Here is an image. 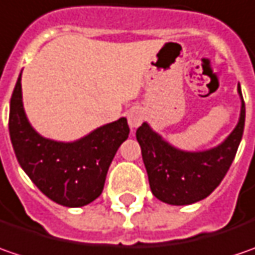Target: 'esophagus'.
I'll return each instance as SVG.
<instances>
[{
	"mask_svg": "<svg viewBox=\"0 0 255 255\" xmlns=\"http://www.w3.org/2000/svg\"><path fill=\"white\" fill-rule=\"evenodd\" d=\"M128 124L131 128H137L142 123V118H144V114L139 108H131L128 111Z\"/></svg>",
	"mask_w": 255,
	"mask_h": 255,
	"instance_id": "obj_1",
	"label": "esophagus"
}]
</instances>
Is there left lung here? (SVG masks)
Segmentation results:
<instances>
[{"label": "left lung", "instance_id": "1", "mask_svg": "<svg viewBox=\"0 0 255 255\" xmlns=\"http://www.w3.org/2000/svg\"><path fill=\"white\" fill-rule=\"evenodd\" d=\"M241 108L237 126L216 147L200 151H185L174 147L148 123L137 129L142 161L148 174L152 194L167 204L188 205L204 200L220 185L236 157L243 138L246 106L237 88Z\"/></svg>", "mask_w": 255, "mask_h": 255}]
</instances>
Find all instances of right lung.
Instances as JSON below:
<instances>
[{
	"instance_id": "1",
	"label": "right lung",
	"mask_w": 255,
	"mask_h": 255,
	"mask_svg": "<svg viewBox=\"0 0 255 255\" xmlns=\"http://www.w3.org/2000/svg\"><path fill=\"white\" fill-rule=\"evenodd\" d=\"M9 137L21 168L50 200L64 207H84L103 193L117 149L128 138L127 118L104 124L75 141L41 135L28 120L18 77L9 103Z\"/></svg>"
}]
</instances>
